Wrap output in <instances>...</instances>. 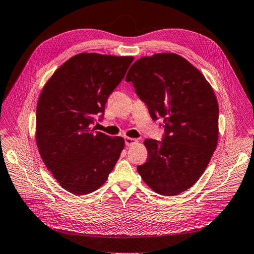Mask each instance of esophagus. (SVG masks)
<instances>
[{"mask_svg":"<svg viewBox=\"0 0 254 254\" xmlns=\"http://www.w3.org/2000/svg\"><path fill=\"white\" fill-rule=\"evenodd\" d=\"M136 142H138V140L134 139V138H129V136H126V138H125V144L127 146L133 145V144H135Z\"/></svg>","mask_w":254,"mask_h":254,"instance_id":"34e87169","label":"esophagus"}]
</instances>
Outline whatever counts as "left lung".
I'll return each instance as SVG.
<instances>
[{
	"instance_id": "left-lung-1",
	"label": "left lung",
	"mask_w": 254,
	"mask_h": 254,
	"mask_svg": "<svg viewBox=\"0 0 254 254\" xmlns=\"http://www.w3.org/2000/svg\"><path fill=\"white\" fill-rule=\"evenodd\" d=\"M127 82L145 102L154 121L163 119L164 136L146 139L147 161L136 167L155 192L177 195L198 181L218 144L217 97L203 73L176 53L136 60Z\"/></svg>"
}]
</instances>
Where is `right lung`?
I'll use <instances>...</instances> for the list:
<instances>
[{
  "mask_svg": "<svg viewBox=\"0 0 254 254\" xmlns=\"http://www.w3.org/2000/svg\"><path fill=\"white\" fill-rule=\"evenodd\" d=\"M132 61L133 57L76 54L54 71L39 95L38 152L61 187L72 194L100 188L124 149L122 136L95 132L92 125Z\"/></svg>",
  "mask_w": 254,
  "mask_h": 254,
  "instance_id": "obj_1",
  "label": "right lung"
}]
</instances>
